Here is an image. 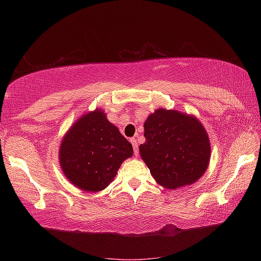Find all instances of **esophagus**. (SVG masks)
Segmentation results:
<instances>
[{
	"label": "esophagus",
	"instance_id": "obj_1",
	"mask_svg": "<svg viewBox=\"0 0 261 261\" xmlns=\"http://www.w3.org/2000/svg\"><path fill=\"white\" fill-rule=\"evenodd\" d=\"M130 141H131L132 146H134L135 155H136V156H138V153H139V151H138V141H137V139H135V138H132Z\"/></svg>",
	"mask_w": 261,
	"mask_h": 261
}]
</instances>
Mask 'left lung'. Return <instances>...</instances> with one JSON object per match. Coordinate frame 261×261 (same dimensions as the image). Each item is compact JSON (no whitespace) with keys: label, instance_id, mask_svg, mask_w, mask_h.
Here are the masks:
<instances>
[{"label":"left lung","instance_id":"1","mask_svg":"<svg viewBox=\"0 0 261 261\" xmlns=\"http://www.w3.org/2000/svg\"><path fill=\"white\" fill-rule=\"evenodd\" d=\"M144 137L140 158L163 188L175 190L193 184L208 168L210 138L194 115L159 108L145 121Z\"/></svg>","mask_w":261,"mask_h":261}]
</instances>
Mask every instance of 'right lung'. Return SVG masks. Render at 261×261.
<instances>
[{"instance_id":"right-lung-1","label":"right lung","mask_w":261,"mask_h":261,"mask_svg":"<svg viewBox=\"0 0 261 261\" xmlns=\"http://www.w3.org/2000/svg\"><path fill=\"white\" fill-rule=\"evenodd\" d=\"M134 148L101 108L82 115L62 138L60 167L70 183L86 192L102 191L113 182Z\"/></svg>"}]
</instances>
